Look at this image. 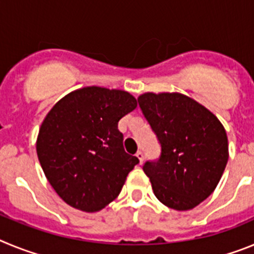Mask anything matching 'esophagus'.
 Returning a JSON list of instances; mask_svg holds the SVG:
<instances>
[{
	"label": "esophagus",
	"instance_id": "obj_1",
	"mask_svg": "<svg viewBox=\"0 0 254 254\" xmlns=\"http://www.w3.org/2000/svg\"><path fill=\"white\" fill-rule=\"evenodd\" d=\"M136 156H137L140 164H142L143 163V152L142 151H137V152H136Z\"/></svg>",
	"mask_w": 254,
	"mask_h": 254
}]
</instances>
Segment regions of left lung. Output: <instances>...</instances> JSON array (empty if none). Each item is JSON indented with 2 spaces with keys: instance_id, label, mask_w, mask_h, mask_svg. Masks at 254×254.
Here are the masks:
<instances>
[{
  "instance_id": "8db88e82",
  "label": "left lung",
  "mask_w": 254,
  "mask_h": 254,
  "mask_svg": "<svg viewBox=\"0 0 254 254\" xmlns=\"http://www.w3.org/2000/svg\"><path fill=\"white\" fill-rule=\"evenodd\" d=\"M137 100L161 143L160 159L142 167L154 194L173 210H192L214 192L225 170L223 123L185 94L147 91Z\"/></svg>"
}]
</instances>
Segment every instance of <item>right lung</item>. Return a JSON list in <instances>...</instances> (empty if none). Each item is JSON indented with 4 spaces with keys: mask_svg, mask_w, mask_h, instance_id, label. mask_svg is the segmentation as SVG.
Instances as JSON below:
<instances>
[{
    "mask_svg": "<svg viewBox=\"0 0 254 254\" xmlns=\"http://www.w3.org/2000/svg\"><path fill=\"white\" fill-rule=\"evenodd\" d=\"M136 107L128 91L85 86L47 113L37 155L49 185L67 205L96 212L121 193L138 159L123 149L118 122Z\"/></svg>",
    "mask_w": 254,
    "mask_h": 254,
    "instance_id": "right-lung-1",
    "label": "right lung"
}]
</instances>
